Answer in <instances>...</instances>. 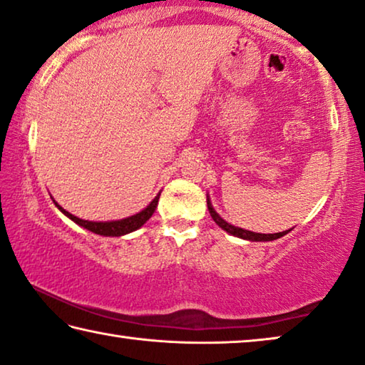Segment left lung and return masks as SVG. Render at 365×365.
Here are the masks:
<instances>
[{
    "mask_svg": "<svg viewBox=\"0 0 365 365\" xmlns=\"http://www.w3.org/2000/svg\"><path fill=\"white\" fill-rule=\"evenodd\" d=\"M207 210H210V214L211 217L214 219V222H216L219 227H221L222 230H225V232L230 234V235H235L239 237V239H244V240H252V242H269V240H276L279 239V237L286 235L289 230H284V232H277V234H258V232H252V230H245V229H240V227H235V225L225 222L224 219L219 216V214L214 211V207L211 205L210 198H207Z\"/></svg>",
    "mask_w": 365,
    "mask_h": 365,
    "instance_id": "1",
    "label": "left lung"
}]
</instances>
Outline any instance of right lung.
Here are the masks:
<instances>
[{
	"label": "right lung",
	"instance_id": "add662e5",
	"mask_svg": "<svg viewBox=\"0 0 365 365\" xmlns=\"http://www.w3.org/2000/svg\"><path fill=\"white\" fill-rule=\"evenodd\" d=\"M159 196L160 193L155 196V198L149 203L146 207H144L143 211H140L135 216H130V217H125V219H120V221H106V222H94V221H84V219H79L76 216H73L71 212H68L63 210V207L53 201L55 206L60 210L65 216H68L71 219L73 222L79 224L81 227L91 230V232L94 234H99V235H106V237H120V235H125V234H130L133 230L140 229L141 225L148 221L149 217L153 216L155 207H158L159 203Z\"/></svg>",
	"mask_w": 365,
	"mask_h": 365
}]
</instances>
